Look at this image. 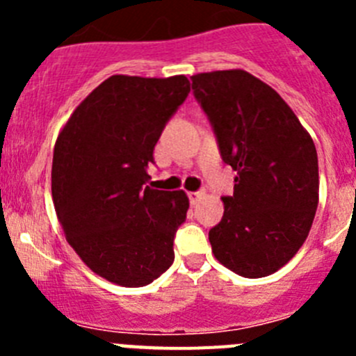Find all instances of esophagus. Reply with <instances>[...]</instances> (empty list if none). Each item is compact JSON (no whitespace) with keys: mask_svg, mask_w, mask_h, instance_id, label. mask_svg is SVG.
Segmentation results:
<instances>
[{"mask_svg":"<svg viewBox=\"0 0 356 356\" xmlns=\"http://www.w3.org/2000/svg\"><path fill=\"white\" fill-rule=\"evenodd\" d=\"M187 196H188V201H191L193 205H196L197 201L205 197V193H201V191H196V193H188Z\"/></svg>","mask_w":356,"mask_h":356,"instance_id":"esophagus-1","label":"esophagus"}]
</instances>
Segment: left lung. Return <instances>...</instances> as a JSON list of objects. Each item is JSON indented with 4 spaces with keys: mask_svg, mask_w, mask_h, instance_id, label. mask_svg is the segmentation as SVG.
<instances>
[{
    "mask_svg": "<svg viewBox=\"0 0 356 356\" xmlns=\"http://www.w3.org/2000/svg\"><path fill=\"white\" fill-rule=\"evenodd\" d=\"M235 176L209 232L216 259L244 278L276 273L303 246L319 201L312 137L275 89L242 69L191 76Z\"/></svg>",
    "mask_w": 356,
    "mask_h": 356,
    "instance_id": "left-lung-1",
    "label": "left lung"
}]
</instances>
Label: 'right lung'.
I'll list each match as a JSON object with an SVG mask.
<instances>
[{"label":"right lung","mask_w":356,"mask_h":356,"mask_svg":"<svg viewBox=\"0 0 356 356\" xmlns=\"http://www.w3.org/2000/svg\"><path fill=\"white\" fill-rule=\"evenodd\" d=\"M191 92L184 74H114L72 112L53 151L51 194L65 238L96 275L144 287L175 260L184 191L147 187V165L169 119Z\"/></svg>","instance_id":"obj_1"}]
</instances>
